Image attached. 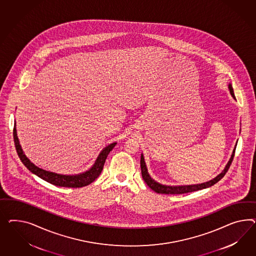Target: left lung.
I'll return each mask as SVG.
<instances>
[{
	"label": "left lung",
	"mask_w": 256,
	"mask_h": 256,
	"mask_svg": "<svg viewBox=\"0 0 256 256\" xmlns=\"http://www.w3.org/2000/svg\"><path fill=\"white\" fill-rule=\"evenodd\" d=\"M228 88H229L231 96L234 98V100H236L235 95H234V90H233L231 84H228ZM236 147V144L235 148H234L233 152L231 154V158L229 159L226 166H224V170L219 175H217L215 178H214L212 180H210L208 182H202V184H190V186H166V184H159L158 182L154 180L152 177L150 176L149 172H148L147 166H146V159H144V156L142 154L140 156L142 175V178H144V180L146 182V184L150 187L152 190H154V192H156V193L166 194H180L189 193V192L201 190V189H204V188L212 186L216 182H218L219 180H221L222 178L224 176V174L228 172V168H229V166L231 165V162H232L233 158H234V154H235Z\"/></svg>",
	"instance_id": "8db88e82"
}]
</instances>
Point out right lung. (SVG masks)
Returning <instances> with one entry per match:
<instances>
[{
	"label": "right lung",
	"mask_w": 256,
	"mask_h": 256,
	"mask_svg": "<svg viewBox=\"0 0 256 256\" xmlns=\"http://www.w3.org/2000/svg\"><path fill=\"white\" fill-rule=\"evenodd\" d=\"M13 135H14V146H16L18 154L20 158L21 162L25 165L30 172L34 173L39 178L48 182L51 184H54L56 186L72 187V188L86 186L96 180L102 172L105 160L107 158L109 152L118 144V142H112L109 146L104 147L98 154L95 163L92 165L90 170L78 174H60V173L49 172L39 168L28 159V156L25 154V152H23V149L20 144V140L18 138L16 121H14Z\"/></svg>",
	"instance_id": "add662e5"
}]
</instances>
